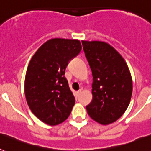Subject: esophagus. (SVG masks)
I'll return each instance as SVG.
<instances>
[{
	"instance_id": "esophagus-1",
	"label": "esophagus",
	"mask_w": 151,
	"mask_h": 151,
	"mask_svg": "<svg viewBox=\"0 0 151 151\" xmlns=\"http://www.w3.org/2000/svg\"><path fill=\"white\" fill-rule=\"evenodd\" d=\"M81 93H82V90H81V89H80V90H78V91L76 92V94H77V96H78H78H79L80 94H81Z\"/></svg>"
}]
</instances>
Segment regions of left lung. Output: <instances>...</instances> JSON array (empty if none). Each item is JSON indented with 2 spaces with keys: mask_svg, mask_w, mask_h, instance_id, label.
I'll return each mask as SVG.
<instances>
[{
  "mask_svg": "<svg viewBox=\"0 0 151 151\" xmlns=\"http://www.w3.org/2000/svg\"><path fill=\"white\" fill-rule=\"evenodd\" d=\"M93 77L92 101L86 106L91 119L102 125L116 121L129 106L132 79L125 60L109 44L82 41Z\"/></svg>",
  "mask_w": 151,
  "mask_h": 151,
  "instance_id": "8db88e82",
  "label": "left lung"
}]
</instances>
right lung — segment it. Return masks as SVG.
<instances>
[{"label":"right lung","mask_w":151,"mask_h":151,"mask_svg":"<svg viewBox=\"0 0 151 151\" xmlns=\"http://www.w3.org/2000/svg\"><path fill=\"white\" fill-rule=\"evenodd\" d=\"M81 50L78 40L53 38L41 45L29 62L26 101L34 115L47 125H59L71 113L76 100L64 74Z\"/></svg>","instance_id":"add662e5"}]
</instances>
